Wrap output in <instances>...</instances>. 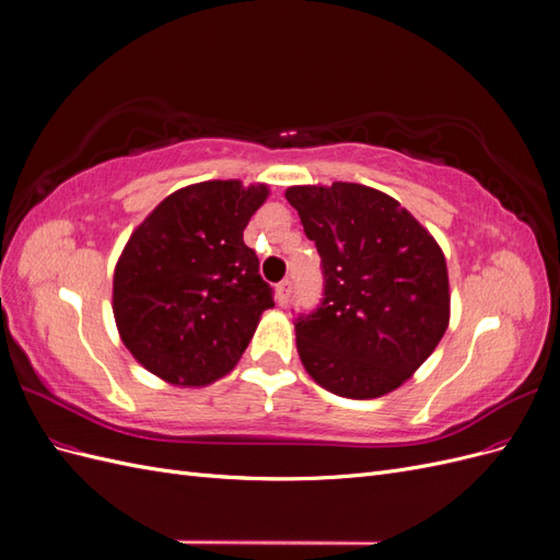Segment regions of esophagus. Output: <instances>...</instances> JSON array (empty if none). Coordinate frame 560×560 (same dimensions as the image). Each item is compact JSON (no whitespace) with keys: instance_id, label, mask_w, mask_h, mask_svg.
I'll return each mask as SVG.
<instances>
[{"instance_id":"obj_1","label":"esophagus","mask_w":560,"mask_h":560,"mask_svg":"<svg viewBox=\"0 0 560 560\" xmlns=\"http://www.w3.org/2000/svg\"><path fill=\"white\" fill-rule=\"evenodd\" d=\"M290 296H292V282L290 280H282L276 287V301L280 303V306H287V303H290Z\"/></svg>"}]
</instances>
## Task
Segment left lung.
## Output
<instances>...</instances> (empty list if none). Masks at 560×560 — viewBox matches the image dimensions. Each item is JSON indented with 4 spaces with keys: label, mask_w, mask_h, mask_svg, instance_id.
<instances>
[{
    "label": "left lung",
    "mask_w": 560,
    "mask_h": 560,
    "mask_svg": "<svg viewBox=\"0 0 560 560\" xmlns=\"http://www.w3.org/2000/svg\"><path fill=\"white\" fill-rule=\"evenodd\" d=\"M315 243L325 299L296 319L311 378L348 399H376L409 381L451 319L444 252L399 202L364 184L290 186Z\"/></svg>",
    "instance_id": "left-lung-1"
}]
</instances>
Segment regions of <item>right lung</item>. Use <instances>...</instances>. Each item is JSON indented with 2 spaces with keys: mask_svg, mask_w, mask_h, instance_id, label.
Wrapping results in <instances>:
<instances>
[{
  "mask_svg": "<svg viewBox=\"0 0 560 560\" xmlns=\"http://www.w3.org/2000/svg\"><path fill=\"white\" fill-rule=\"evenodd\" d=\"M266 184L210 179L163 198L114 268L118 336L147 371L202 387L238 364L273 290L243 241Z\"/></svg>",
  "mask_w": 560,
  "mask_h": 560,
  "instance_id": "obj_1",
  "label": "right lung"
}]
</instances>
